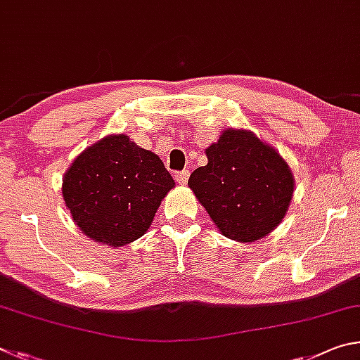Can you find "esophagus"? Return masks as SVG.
Returning a JSON list of instances; mask_svg holds the SVG:
<instances>
[{
	"mask_svg": "<svg viewBox=\"0 0 360 360\" xmlns=\"http://www.w3.org/2000/svg\"><path fill=\"white\" fill-rule=\"evenodd\" d=\"M188 179H190V172H188V170H181V172L175 175V181L179 185H186Z\"/></svg>",
	"mask_w": 360,
	"mask_h": 360,
	"instance_id": "1",
	"label": "esophagus"
}]
</instances>
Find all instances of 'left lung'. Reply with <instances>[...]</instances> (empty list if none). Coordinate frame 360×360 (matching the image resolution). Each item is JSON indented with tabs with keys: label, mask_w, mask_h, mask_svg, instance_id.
<instances>
[{
	"label": "left lung",
	"mask_w": 360,
	"mask_h": 360,
	"mask_svg": "<svg viewBox=\"0 0 360 360\" xmlns=\"http://www.w3.org/2000/svg\"><path fill=\"white\" fill-rule=\"evenodd\" d=\"M205 155L209 162L194 170L188 186L219 232L240 243L269 236L294 194L295 180L285 158L243 128H226Z\"/></svg>",
	"instance_id": "8db88e82"
}]
</instances>
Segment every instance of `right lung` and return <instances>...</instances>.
Wrapping results in <instances>:
<instances>
[{"instance_id": "obj_1", "label": "right lung", "mask_w": 360, "mask_h": 360, "mask_svg": "<svg viewBox=\"0 0 360 360\" xmlns=\"http://www.w3.org/2000/svg\"><path fill=\"white\" fill-rule=\"evenodd\" d=\"M175 186L160 156L126 134L86 147L63 176V199L77 228L110 248L148 231L161 200Z\"/></svg>"}]
</instances>
